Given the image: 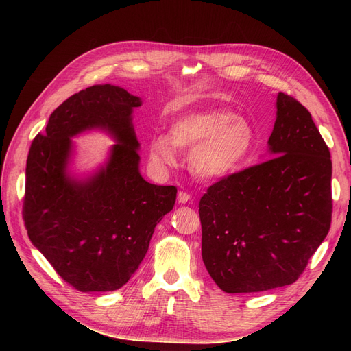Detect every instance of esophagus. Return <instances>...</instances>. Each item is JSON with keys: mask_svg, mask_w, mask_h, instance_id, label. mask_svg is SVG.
<instances>
[{"mask_svg": "<svg viewBox=\"0 0 351 351\" xmlns=\"http://www.w3.org/2000/svg\"><path fill=\"white\" fill-rule=\"evenodd\" d=\"M189 200H191V195H189L188 192L180 191V192L178 193V202H179V204H188Z\"/></svg>", "mask_w": 351, "mask_h": 351, "instance_id": "1", "label": "esophagus"}]
</instances>
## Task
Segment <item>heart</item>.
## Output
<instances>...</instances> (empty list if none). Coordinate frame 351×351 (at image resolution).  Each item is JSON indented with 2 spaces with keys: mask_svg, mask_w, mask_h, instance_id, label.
<instances>
[{
  "mask_svg": "<svg viewBox=\"0 0 351 351\" xmlns=\"http://www.w3.org/2000/svg\"><path fill=\"white\" fill-rule=\"evenodd\" d=\"M256 141L252 123L228 109H208L176 118L169 136L155 135L147 155L158 166H175L178 147L189 151V169L202 180L222 179L249 158Z\"/></svg>",
  "mask_w": 351,
  "mask_h": 351,
  "instance_id": "obj_1",
  "label": "heart"
}]
</instances>
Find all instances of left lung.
<instances>
[{
  "mask_svg": "<svg viewBox=\"0 0 351 351\" xmlns=\"http://www.w3.org/2000/svg\"><path fill=\"white\" fill-rule=\"evenodd\" d=\"M270 159L208 188L200 197L202 257L226 293L296 282L331 223V159L308 110L279 92Z\"/></svg>",
  "mask_w": 351,
  "mask_h": 351,
  "instance_id": "obj_1",
  "label": "left lung"
}]
</instances>
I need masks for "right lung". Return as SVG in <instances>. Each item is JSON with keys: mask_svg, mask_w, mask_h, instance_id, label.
Returning <instances> with one entry per match:
<instances>
[{"mask_svg": "<svg viewBox=\"0 0 351 351\" xmlns=\"http://www.w3.org/2000/svg\"><path fill=\"white\" fill-rule=\"evenodd\" d=\"M141 98L115 85H94L53 110L28 152L23 217L29 241L80 291L118 290L136 271L175 186L139 172L132 112ZM102 128L117 141L108 162L86 180L67 172L70 138Z\"/></svg>", "mask_w": 351, "mask_h": 351, "instance_id": "add662e5", "label": "right lung"}]
</instances>
